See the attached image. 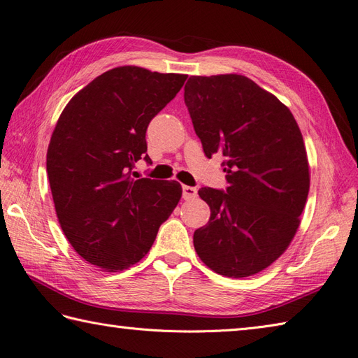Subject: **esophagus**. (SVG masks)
<instances>
[{"label":"esophagus","mask_w":358,"mask_h":358,"mask_svg":"<svg viewBox=\"0 0 358 358\" xmlns=\"http://www.w3.org/2000/svg\"><path fill=\"white\" fill-rule=\"evenodd\" d=\"M197 197V189L194 187H188V185H183L182 187V199L183 200H192Z\"/></svg>","instance_id":"esophagus-1"}]
</instances>
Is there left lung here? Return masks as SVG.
Instances as JSON below:
<instances>
[{
	"label": "left lung",
	"mask_w": 358,
	"mask_h": 358,
	"mask_svg": "<svg viewBox=\"0 0 358 358\" xmlns=\"http://www.w3.org/2000/svg\"><path fill=\"white\" fill-rule=\"evenodd\" d=\"M185 104L206 157L221 152L229 187H203L210 220L194 248L213 272L246 278L282 255L309 192V164L294 116L241 74L191 76Z\"/></svg>",
	"instance_id": "obj_1"
}]
</instances>
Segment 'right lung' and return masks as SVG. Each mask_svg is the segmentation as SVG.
<instances>
[{"label": "right lung", "mask_w": 358, "mask_h": 358, "mask_svg": "<svg viewBox=\"0 0 358 358\" xmlns=\"http://www.w3.org/2000/svg\"><path fill=\"white\" fill-rule=\"evenodd\" d=\"M187 78L109 70L73 96L53 129L46 169L61 229L76 252L106 272L140 262L180 200L176 180L134 179L131 170L150 161L148 125Z\"/></svg>", "instance_id": "add662e5"}]
</instances>
